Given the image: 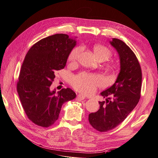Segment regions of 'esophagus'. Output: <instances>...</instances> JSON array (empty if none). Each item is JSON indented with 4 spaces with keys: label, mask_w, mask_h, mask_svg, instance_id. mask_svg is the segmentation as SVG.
Instances as JSON below:
<instances>
[{
    "label": "esophagus",
    "mask_w": 158,
    "mask_h": 158,
    "mask_svg": "<svg viewBox=\"0 0 158 158\" xmlns=\"http://www.w3.org/2000/svg\"><path fill=\"white\" fill-rule=\"evenodd\" d=\"M77 98H78V99H79V100H83V99H85V96L80 94L77 95Z\"/></svg>",
    "instance_id": "obj_1"
}]
</instances>
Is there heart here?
<instances>
[{"instance_id": "obj_1", "label": "heart", "mask_w": 158, "mask_h": 158, "mask_svg": "<svg viewBox=\"0 0 158 158\" xmlns=\"http://www.w3.org/2000/svg\"><path fill=\"white\" fill-rule=\"evenodd\" d=\"M82 49V46H77L73 48L69 55V60L73 62L75 61L78 59ZM93 51L96 57L100 61L106 60L112 55V51L110 49L103 45H95ZM108 66L110 69L114 70L116 67V64L114 61H111ZM72 84L74 88L82 93L92 94L96 90L97 87L105 84V79L101 75L81 73L74 77Z\"/></svg>"}]
</instances>
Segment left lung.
<instances>
[{"label": "left lung", "mask_w": 158, "mask_h": 158, "mask_svg": "<svg viewBox=\"0 0 158 158\" xmlns=\"http://www.w3.org/2000/svg\"><path fill=\"white\" fill-rule=\"evenodd\" d=\"M110 44L118 52L120 70L115 83L102 92L106 101H99L97 112L89 114L92 127L100 132L113 129L120 124L137 106L140 98L142 70L131 49L122 40L113 38Z\"/></svg>", "instance_id": "left-lung-1"}]
</instances>
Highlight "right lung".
Segmentation results:
<instances>
[{
    "label": "right lung",
    "mask_w": 158,
    "mask_h": 158,
    "mask_svg": "<svg viewBox=\"0 0 158 158\" xmlns=\"http://www.w3.org/2000/svg\"><path fill=\"white\" fill-rule=\"evenodd\" d=\"M76 42L66 34H55L40 40L27 52L17 91L27 117L37 125L48 127L53 125L62 105L76 97L75 92L69 88L57 92L50 89L55 73L66 66Z\"/></svg>",
    "instance_id": "1"
}]
</instances>
